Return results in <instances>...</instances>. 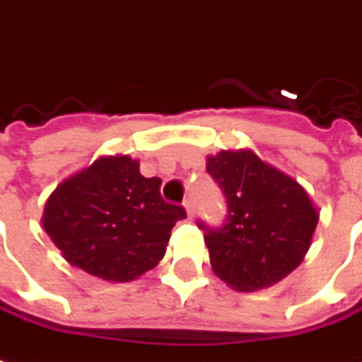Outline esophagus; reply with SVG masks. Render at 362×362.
I'll return each mask as SVG.
<instances>
[{
  "instance_id": "obj_1",
  "label": "esophagus",
  "mask_w": 362,
  "mask_h": 362,
  "mask_svg": "<svg viewBox=\"0 0 362 362\" xmlns=\"http://www.w3.org/2000/svg\"><path fill=\"white\" fill-rule=\"evenodd\" d=\"M184 207H186V214H188V217L192 219V217H194V204H192V199H186V202H184Z\"/></svg>"
}]
</instances>
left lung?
<instances>
[{
    "instance_id": "obj_1",
    "label": "left lung",
    "mask_w": 362,
    "mask_h": 362,
    "mask_svg": "<svg viewBox=\"0 0 362 362\" xmlns=\"http://www.w3.org/2000/svg\"><path fill=\"white\" fill-rule=\"evenodd\" d=\"M206 168L227 199L221 227L198 223L214 272L241 292L276 284L310 249L320 214L308 192L249 148L207 156Z\"/></svg>"
}]
</instances>
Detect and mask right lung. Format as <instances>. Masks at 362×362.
<instances>
[{
	"mask_svg": "<svg viewBox=\"0 0 362 362\" xmlns=\"http://www.w3.org/2000/svg\"><path fill=\"white\" fill-rule=\"evenodd\" d=\"M160 184L131 156H102L58 184L42 227L70 264L102 280H135L158 264L186 217L184 207L164 202Z\"/></svg>",
	"mask_w": 362,
	"mask_h": 362,
	"instance_id": "1",
	"label": "right lung"
}]
</instances>
